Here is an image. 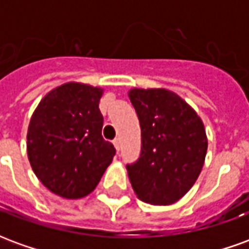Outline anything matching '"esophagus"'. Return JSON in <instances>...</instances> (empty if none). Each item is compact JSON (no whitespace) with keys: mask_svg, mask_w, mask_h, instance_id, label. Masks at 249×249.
Segmentation results:
<instances>
[{"mask_svg":"<svg viewBox=\"0 0 249 249\" xmlns=\"http://www.w3.org/2000/svg\"><path fill=\"white\" fill-rule=\"evenodd\" d=\"M113 145H114V148H116V151H120V146H121L120 139H116V140H113Z\"/></svg>","mask_w":249,"mask_h":249,"instance_id":"34e87169","label":"esophagus"}]
</instances>
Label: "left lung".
Instances as JSON below:
<instances>
[{
	"mask_svg": "<svg viewBox=\"0 0 249 249\" xmlns=\"http://www.w3.org/2000/svg\"><path fill=\"white\" fill-rule=\"evenodd\" d=\"M140 121L141 155L126 165L136 196L152 205H171L196 183L208 139L203 120L169 89L133 88L128 92Z\"/></svg>",
	"mask_w": 249,
	"mask_h": 249,
	"instance_id": "1",
	"label": "left lung"
}]
</instances>
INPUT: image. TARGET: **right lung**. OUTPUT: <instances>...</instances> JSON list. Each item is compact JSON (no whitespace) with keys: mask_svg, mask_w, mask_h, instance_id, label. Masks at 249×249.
Wrapping results in <instances>:
<instances>
[{"mask_svg":"<svg viewBox=\"0 0 249 249\" xmlns=\"http://www.w3.org/2000/svg\"><path fill=\"white\" fill-rule=\"evenodd\" d=\"M104 89L65 82L42 97L30 117L26 149L37 178L51 192L81 198L94 191L116 149L101 135Z\"/></svg>","mask_w":249,"mask_h":249,"instance_id":"right-lung-1","label":"right lung"}]
</instances>
